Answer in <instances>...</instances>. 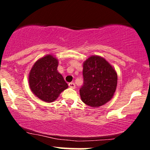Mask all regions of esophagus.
Segmentation results:
<instances>
[{
    "label": "esophagus",
    "instance_id": "1",
    "mask_svg": "<svg viewBox=\"0 0 150 150\" xmlns=\"http://www.w3.org/2000/svg\"><path fill=\"white\" fill-rule=\"evenodd\" d=\"M68 85H69V87H70L71 88H75V84L74 83H69Z\"/></svg>",
    "mask_w": 150,
    "mask_h": 150
}]
</instances>
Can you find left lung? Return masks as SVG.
<instances>
[{
    "instance_id": "left-lung-1",
    "label": "left lung",
    "mask_w": 150,
    "mask_h": 150,
    "mask_svg": "<svg viewBox=\"0 0 150 150\" xmlns=\"http://www.w3.org/2000/svg\"><path fill=\"white\" fill-rule=\"evenodd\" d=\"M84 83L80 89L81 100L88 106L99 107L112 99L117 83L113 67L103 57L91 56L83 62Z\"/></svg>"
}]
</instances>
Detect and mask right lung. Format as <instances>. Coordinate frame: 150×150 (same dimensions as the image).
I'll use <instances>...</instances> for the list:
<instances>
[{
	"instance_id": "right-lung-1",
	"label": "right lung",
	"mask_w": 150,
	"mask_h": 150,
	"mask_svg": "<svg viewBox=\"0 0 150 150\" xmlns=\"http://www.w3.org/2000/svg\"><path fill=\"white\" fill-rule=\"evenodd\" d=\"M59 61L53 55L48 54L39 59L29 74L30 90L40 100L53 102L60 93L68 88L62 75L57 70Z\"/></svg>"
}]
</instances>
